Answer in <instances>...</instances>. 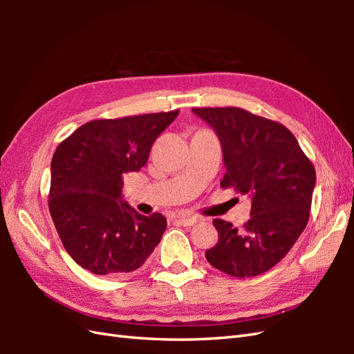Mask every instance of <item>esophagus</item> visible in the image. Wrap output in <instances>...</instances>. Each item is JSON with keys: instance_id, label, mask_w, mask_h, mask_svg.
<instances>
[{"instance_id": "obj_1", "label": "esophagus", "mask_w": 354, "mask_h": 354, "mask_svg": "<svg viewBox=\"0 0 354 354\" xmlns=\"http://www.w3.org/2000/svg\"><path fill=\"white\" fill-rule=\"evenodd\" d=\"M178 222L181 223V225H184V227H192V225L198 223L199 219H198V217H192V216H181L178 219Z\"/></svg>"}]
</instances>
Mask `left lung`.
<instances>
[{
	"mask_svg": "<svg viewBox=\"0 0 354 354\" xmlns=\"http://www.w3.org/2000/svg\"><path fill=\"white\" fill-rule=\"evenodd\" d=\"M192 111L221 141L227 169L221 185L251 199V219L242 231L213 221L219 239L205 257L232 277L260 275L290 251L306 228L317 184L313 164L288 127L272 120L240 108Z\"/></svg>",
	"mask_w": 354,
	"mask_h": 354,
	"instance_id": "left-lung-1",
	"label": "left lung"
}]
</instances>
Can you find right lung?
Segmentation results:
<instances>
[{"mask_svg":"<svg viewBox=\"0 0 354 354\" xmlns=\"http://www.w3.org/2000/svg\"><path fill=\"white\" fill-rule=\"evenodd\" d=\"M179 111L94 120L57 146L50 213L66 252L95 275L138 269L167 228L160 213L140 214L123 198V175L147 164L158 135Z\"/></svg>","mask_w":354,"mask_h":354,"instance_id":"obj_1","label":"right lung"}]
</instances>
